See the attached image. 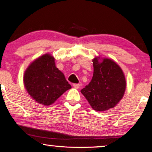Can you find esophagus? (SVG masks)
<instances>
[{
  "label": "esophagus",
  "instance_id": "obj_1",
  "mask_svg": "<svg viewBox=\"0 0 152 152\" xmlns=\"http://www.w3.org/2000/svg\"><path fill=\"white\" fill-rule=\"evenodd\" d=\"M73 87L74 88H76L78 89L80 88V84H73Z\"/></svg>",
  "mask_w": 152,
  "mask_h": 152
}]
</instances>
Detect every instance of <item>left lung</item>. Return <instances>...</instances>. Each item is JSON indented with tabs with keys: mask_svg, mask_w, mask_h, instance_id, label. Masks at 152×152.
Wrapping results in <instances>:
<instances>
[{
	"mask_svg": "<svg viewBox=\"0 0 152 152\" xmlns=\"http://www.w3.org/2000/svg\"><path fill=\"white\" fill-rule=\"evenodd\" d=\"M94 72L88 85L81 90L96 111L114 108L124 96L126 80L122 69L111 59L96 56L92 60Z\"/></svg>",
	"mask_w": 152,
	"mask_h": 152,
	"instance_id": "obj_1",
	"label": "left lung"
}]
</instances>
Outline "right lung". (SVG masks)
Here are the masks:
<instances>
[{
  "label": "right lung",
  "mask_w": 152,
  "mask_h": 152,
  "mask_svg": "<svg viewBox=\"0 0 152 152\" xmlns=\"http://www.w3.org/2000/svg\"><path fill=\"white\" fill-rule=\"evenodd\" d=\"M23 83L31 97L44 106L52 104L72 88L50 53H45L29 64L25 71Z\"/></svg>",
  "instance_id": "add662e5"
}]
</instances>
